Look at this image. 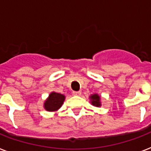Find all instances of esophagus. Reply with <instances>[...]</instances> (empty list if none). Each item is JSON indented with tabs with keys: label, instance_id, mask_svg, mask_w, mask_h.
<instances>
[{
	"label": "esophagus",
	"instance_id": "34e87169",
	"mask_svg": "<svg viewBox=\"0 0 151 151\" xmlns=\"http://www.w3.org/2000/svg\"><path fill=\"white\" fill-rule=\"evenodd\" d=\"M73 96H81V91H78V92H73Z\"/></svg>",
	"mask_w": 151,
	"mask_h": 151
}]
</instances>
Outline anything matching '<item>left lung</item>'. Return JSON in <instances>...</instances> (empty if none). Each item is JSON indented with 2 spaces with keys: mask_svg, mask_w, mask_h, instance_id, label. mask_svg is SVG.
<instances>
[{
  "mask_svg": "<svg viewBox=\"0 0 151 151\" xmlns=\"http://www.w3.org/2000/svg\"><path fill=\"white\" fill-rule=\"evenodd\" d=\"M90 103L92 106H94L96 107H100L102 106V103H101V96L97 93H94L92 94L89 96Z\"/></svg>",
  "mask_w": 151,
  "mask_h": 151,
  "instance_id": "8db88e82",
  "label": "left lung"
}]
</instances>
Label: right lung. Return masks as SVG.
Here are the masks:
<instances>
[{"label":"right lung","instance_id":"1","mask_svg":"<svg viewBox=\"0 0 151 151\" xmlns=\"http://www.w3.org/2000/svg\"><path fill=\"white\" fill-rule=\"evenodd\" d=\"M65 98L66 96L63 94L52 92L44 102L43 106L45 110L49 112H55L63 106Z\"/></svg>","mask_w":151,"mask_h":151}]
</instances>
